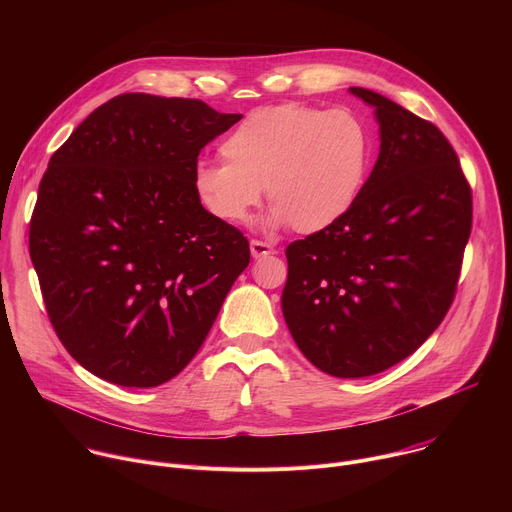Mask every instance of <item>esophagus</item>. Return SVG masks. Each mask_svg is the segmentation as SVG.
<instances>
[{"instance_id":"obj_1","label":"esophagus","mask_w":512,"mask_h":512,"mask_svg":"<svg viewBox=\"0 0 512 512\" xmlns=\"http://www.w3.org/2000/svg\"><path fill=\"white\" fill-rule=\"evenodd\" d=\"M251 255H253V259H259V257H265V255H273V247H269L263 241H251Z\"/></svg>"}]
</instances>
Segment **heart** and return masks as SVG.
Wrapping results in <instances>:
<instances>
[{
    "label": "heart",
    "mask_w": 512,
    "mask_h": 512,
    "mask_svg": "<svg viewBox=\"0 0 512 512\" xmlns=\"http://www.w3.org/2000/svg\"><path fill=\"white\" fill-rule=\"evenodd\" d=\"M221 154L225 160H202L194 170L196 194L216 221L245 225L265 188L271 229L314 235L356 204L373 139L348 111L283 103L249 113L225 137Z\"/></svg>",
    "instance_id": "heart-1"
}]
</instances>
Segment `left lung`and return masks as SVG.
I'll list each match as a JSON object with an SVG mask.
<instances>
[{"label": "left lung", "instance_id": "8db88e82", "mask_svg": "<svg viewBox=\"0 0 512 512\" xmlns=\"http://www.w3.org/2000/svg\"><path fill=\"white\" fill-rule=\"evenodd\" d=\"M375 109L377 164L340 223L285 249V324L320 371L371 377L442 324L472 229V190L446 135L395 101L348 89Z\"/></svg>", "mask_w": 512, "mask_h": 512}]
</instances>
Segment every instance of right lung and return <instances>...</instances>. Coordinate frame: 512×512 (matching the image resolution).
Instances as JSON below:
<instances>
[{"mask_svg":"<svg viewBox=\"0 0 512 512\" xmlns=\"http://www.w3.org/2000/svg\"><path fill=\"white\" fill-rule=\"evenodd\" d=\"M241 117L125 93L50 158L30 257L60 342L95 377L139 389L174 379L249 265V241L194 188L200 150Z\"/></svg>","mask_w":512,"mask_h":512,"instance_id":"1","label":"right lung"}]
</instances>
